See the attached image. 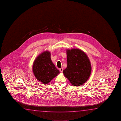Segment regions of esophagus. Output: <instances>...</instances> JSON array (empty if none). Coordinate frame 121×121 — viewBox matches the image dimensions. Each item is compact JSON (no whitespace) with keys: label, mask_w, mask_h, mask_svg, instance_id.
<instances>
[{"label":"esophagus","mask_w":121,"mask_h":121,"mask_svg":"<svg viewBox=\"0 0 121 121\" xmlns=\"http://www.w3.org/2000/svg\"><path fill=\"white\" fill-rule=\"evenodd\" d=\"M60 71L61 72H62L63 71V68H60L59 69Z\"/></svg>","instance_id":"1"}]
</instances>
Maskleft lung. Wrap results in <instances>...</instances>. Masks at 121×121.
<instances>
[{"mask_svg":"<svg viewBox=\"0 0 121 121\" xmlns=\"http://www.w3.org/2000/svg\"><path fill=\"white\" fill-rule=\"evenodd\" d=\"M67 66L64 75L74 86L84 84L90 76L91 66L88 56L79 49L66 50Z\"/></svg>","mask_w":121,"mask_h":121,"instance_id":"obj_1","label":"left lung"}]
</instances>
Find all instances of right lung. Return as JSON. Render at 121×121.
Listing matches in <instances>:
<instances>
[{"instance_id":"add662e5","label":"right lung","mask_w":121,"mask_h":121,"mask_svg":"<svg viewBox=\"0 0 121 121\" xmlns=\"http://www.w3.org/2000/svg\"><path fill=\"white\" fill-rule=\"evenodd\" d=\"M33 73L35 78L43 84H47L60 73L52 62L51 53L45 51L37 56L33 62Z\"/></svg>"}]
</instances>
